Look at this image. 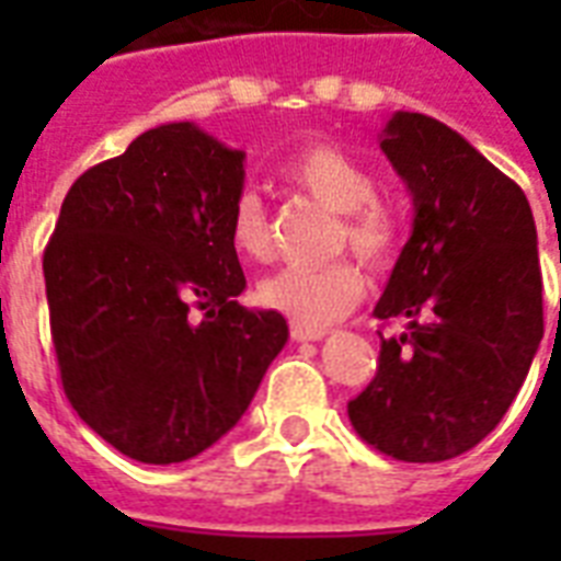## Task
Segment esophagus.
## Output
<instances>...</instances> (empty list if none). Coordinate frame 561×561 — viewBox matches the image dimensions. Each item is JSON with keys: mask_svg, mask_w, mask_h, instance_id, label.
I'll use <instances>...</instances> for the list:
<instances>
[{"mask_svg": "<svg viewBox=\"0 0 561 561\" xmlns=\"http://www.w3.org/2000/svg\"><path fill=\"white\" fill-rule=\"evenodd\" d=\"M323 329H314V325L297 323V320H290V337L297 343H308V341H320L323 337Z\"/></svg>", "mask_w": 561, "mask_h": 561, "instance_id": "esophagus-1", "label": "esophagus"}]
</instances>
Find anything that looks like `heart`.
Listing matches in <instances>:
<instances>
[{
  "instance_id": "heart-1",
  "label": "heart",
  "mask_w": 561,
  "mask_h": 561,
  "mask_svg": "<svg viewBox=\"0 0 561 561\" xmlns=\"http://www.w3.org/2000/svg\"><path fill=\"white\" fill-rule=\"evenodd\" d=\"M282 178L297 192L341 215L337 244L350 247L369 267H383L399 244V215L375 192L373 171L352 153L325 142L299 148ZM229 241L250 262L273 259V218L255 188H241L229 206ZM364 276L350 259L323 267H285L259 285V302L306 325H329L358 306Z\"/></svg>"
}]
</instances>
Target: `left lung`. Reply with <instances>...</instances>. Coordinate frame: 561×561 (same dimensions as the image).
Returning a JSON list of instances; mask_svg holds the SVG:
<instances>
[{"label": "left lung", "instance_id": "1", "mask_svg": "<svg viewBox=\"0 0 561 561\" xmlns=\"http://www.w3.org/2000/svg\"><path fill=\"white\" fill-rule=\"evenodd\" d=\"M381 151L413 197V232L375 317L408 332L381 337L350 422L387 457L443 462L495 431L530 373L545 334L536 220L522 186L436 118L396 113Z\"/></svg>", "mask_w": 561, "mask_h": 561}]
</instances>
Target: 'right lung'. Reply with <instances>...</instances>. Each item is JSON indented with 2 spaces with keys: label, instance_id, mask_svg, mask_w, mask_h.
<instances>
[{
  "label": "right lung",
  "instance_id": "add662e5",
  "mask_svg": "<svg viewBox=\"0 0 561 561\" xmlns=\"http://www.w3.org/2000/svg\"><path fill=\"white\" fill-rule=\"evenodd\" d=\"M244 151L192 122L145 130L75 180L43 253L66 399L130 460L169 466L236 427L288 341L238 302L229 206Z\"/></svg>",
  "mask_w": 561,
  "mask_h": 561
}]
</instances>
